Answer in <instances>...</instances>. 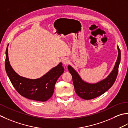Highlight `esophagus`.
<instances>
[{
	"instance_id": "obj_1",
	"label": "esophagus",
	"mask_w": 128,
	"mask_h": 128,
	"mask_svg": "<svg viewBox=\"0 0 128 128\" xmlns=\"http://www.w3.org/2000/svg\"><path fill=\"white\" fill-rule=\"evenodd\" d=\"M62 64H63L64 65H66L68 64L70 61H69V60L67 58H64L62 60Z\"/></svg>"
}]
</instances>
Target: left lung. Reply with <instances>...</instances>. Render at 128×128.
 <instances>
[{
  "instance_id": "1",
  "label": "left lung",
  "mask_w": 128,
  "mask_h": 128,
  "mask_svg": "<svg viewBox=\"0 0 128 128\" xmlns=\"http://www.w3.org/2000/svg\"><path fill=\"white\" fill-rule=\"evenodd\" d=\"M118 56L113 70L107 78L95 84H90L84 82L71 66H68V69L72 77L75 92L80 97L86 100H92L103 94L113 85L118 75L121 58L120 50L118 46Z\"/></svg>"
}]
</instances>
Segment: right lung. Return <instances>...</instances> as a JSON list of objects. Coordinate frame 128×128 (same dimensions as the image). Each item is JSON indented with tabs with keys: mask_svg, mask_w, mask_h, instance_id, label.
Masks as SVG:
<instances>
[{
	"mask_svg": "<svg viewBox=\"0 0 128 128\" xmlns=\"http://www.w3.org/2000/svg\"><path fill=\"white\" fill-rule=\"evenodd\" d=\"M8 51L7 47L5 61L6 72L17 92L31 100L45 102L50 98L54 93L57 80L64 72L62 64H59L40 78L28 79L20 76L12 68L9 61Z\"/></svg>",
	"mask_w": 128,
	"mask_h": 128,
	"instance_id": "obj_1",
	"label": "right lung"
}]
</instances>
